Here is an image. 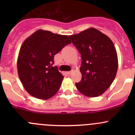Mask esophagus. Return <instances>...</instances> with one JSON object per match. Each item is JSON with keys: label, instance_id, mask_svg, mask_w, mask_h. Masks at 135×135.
Masks as SVG:
<instances>
[{"label": "esophagus", "instance_id": "1", "mask_svg": "<svg viewBox=\"0 0 135 135\" xmlns=\"http://www.w3.org/2000/svg\"><path fill=\"white\" fill-rule=\"evenodd\" d=\"M73 73V70H71V71H69V72H66V74H69V75H70L72 73Z\"/></svg>", "mask_w": 135, "mask_h": 135}]
</instances>
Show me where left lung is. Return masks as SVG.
I'll list each match as a JSON object with an SVG mask.
<instances>
[{
    "mask_svg": "<svg viewBox=\"0 0 135 135\" xmlns=\"http://www.w3.org/2000/svg\"><path fill=\"white\" fill-rule=\"evenodd\" d=\"M81 54V80L78 90L89 97L104 93L112 84L118 68L117 51L111 39L91 27L69 36Z\"/></svg>",
    "mask_w": 135,
    "mask_h": 135,
    "instance_id": "left-lung-1",
    "label": "left lung"
}]
</instances>
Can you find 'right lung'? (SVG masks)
I'll return each mask as SVG.
<instances>
[{"label":"right lung","instance_id":"1","mask_svg":"<svg viewBox=\"0 0 135 135\" xmlns=\"http://www.w3.org/2000/svg\"><path fill=\"white\" fill-rule=\"evenodd\" d=\"M71 43L67 35L39 29L23 42L17 61L23 86L31 95L46 100L59 91L64 76L54 64V55Z\"/></svg>","mask_w":135,"mask_h":135}]
</instances>
